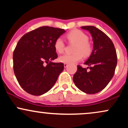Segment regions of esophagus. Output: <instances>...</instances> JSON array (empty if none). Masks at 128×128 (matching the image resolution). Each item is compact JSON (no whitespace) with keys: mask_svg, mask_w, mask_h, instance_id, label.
Here are the masks:
<instances>
[{"mask_svg":"<svg viewBox=\"0 0 128 128\" xmlns=\"http://www.w3.org/2000/svg\"><path fill=\"white\" fill-rule=\"evenodd\" d=\"M67 66H68V64H66V63H64V67H65V68H66V67H67Z\"/></svg>","mask_w":128,"mask_h":128,"instance_id":"34e87169","label":"esophagus"}]
</instances>
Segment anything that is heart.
Wrapping results in <instances>:
<instances>
[{"mask_svg":"<svg viewBox=\"0 0 128 128\" xmlns=\"http://www.w3.org/2000/svg\"><path fill=\"white\" fill-rule=\"evenodd\" d=\"M66 38L70 42L76 44L73 49L72 54H64L60 56L58 58L60 62L66 64H73L80 61L82 56H88L92 52V45L88 41V36L86 34L75 29L68 32L66 35ZM54 48L56 52L61 54L65 49V44L61 38L56 39L54 42Z\"/></svg>","mask_w":128,"mask_h":128,"instance_id":"heart-1","label":"heart"}]
</instances>
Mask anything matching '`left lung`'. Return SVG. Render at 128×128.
I'll return each instance as SVG.
<instances>
[{
    "mask_svg": "<svg viewBox=\"0 0 128 128\" xmlns=\"http://www.w3.org/2000/svg\"><path fill=\"white\" fill-rule=\"evenodd\" d=\"M92 35L93 50L83 68L78 65L73 78L74 84L86 94H95L106 87L112 78L117 63V56L114 44L108 36L92 26H82ZM89 68L90 71H87Z\"/></svg>",
    "mask_w": 128,
    "mask_h": 128,
    "instance_id": "1",
    "label": "left lung"
}]
</instances>
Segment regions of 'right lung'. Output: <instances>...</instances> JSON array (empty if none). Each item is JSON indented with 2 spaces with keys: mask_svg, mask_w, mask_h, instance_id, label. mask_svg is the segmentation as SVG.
<instances>
[{
  "mask_svg": "<svg viewBox=\"0 0 128 128\" xmlns=\"http://www.w3.org/2000/svg\"><path fill=\"white\" fill-rule=\"evenodd\" d=\"M65 32L62 29L42 26L18 41L13 53V68L18 84L29 94L40 96L48 92L64 70L63 63L52 61L58 57L54 42Z\"/></svg>",
  "mask_w": 128,
  "mask_h": 128,
  "instance_id": "obj_1",
  "label": "right lung"
}]
</instances>
